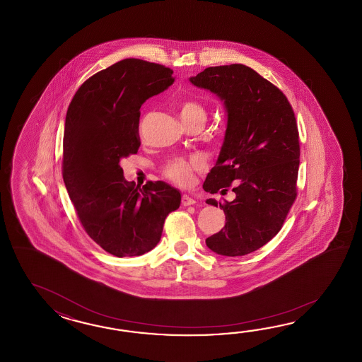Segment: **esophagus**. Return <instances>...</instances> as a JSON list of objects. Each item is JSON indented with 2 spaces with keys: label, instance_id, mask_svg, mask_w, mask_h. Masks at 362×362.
<instances>
[{
  "label": "esophagus",
  "instance_id": "34e87169",
  "mask_svg": "<svg viewBox=\"0 0 362 362\" xmlns=\"http://www.w3.org/2000/svg\"><path fill=\"white\" fill-rule=\"evenodd\" d=\"M181 202H182V206H185V207H187V206H192V204H195V203H197L195 199H192V197H189V195H186V194L182 195V199H181Z\"/></svg>",
  "mask_w": 362,
  "mask_h": 362
}]
</instances>
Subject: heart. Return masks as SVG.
<instances>
[{
  "label": "heart",
  "mask_w": 362,
  "mask_h": 362,
  "mask_svg": "<svg viewBox=\"0 0 362 362\" xmlns=\"http://www.w3.org/2000/svg\"><path fill=\"white\" fill-rule=\"evenodd\" d=\"M180 117L182 123H189L192 120H204L206 122V110L200 105L199 102L195 100H186L180 107ZM204 165L199 159H173L170 160L165 168L164 175L170 178V181L187 186L192 184L195 172L203 170Z\"/></svg>",
  "instance_id": "b5f03b06"
}]
</instances>
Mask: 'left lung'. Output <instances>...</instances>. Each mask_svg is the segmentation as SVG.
Segmentation results:
<instances>
[{
    "instance_id": "8db88e82",
    "label": "left lung",
    "mask_w": 362,
    "mask_h": 362,
    "mask_svg": "<svg viewBox=\"0 0 362 362\" xmlns=\"http://www.w3.org/2000/svg\"><path fill=\"white\" fill-rule=\"evenodd\" d=\"M190 83L223 102L226 131L207 192L234 184L235 199L220 203L223 229L206 239L223 256L251 254L281 230L296 198L299 132L293 107L277 86L245 64L208 67ZM207 204L217 207L212 198Z\"/></svg>"
}]
</instances>
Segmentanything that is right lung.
<instances>
[{
    "instance_id": "right-lung-1",
    "label": "right lung",
    "mask_w": 362,
    "mask_h": 362,
    "mask_svg": "<svg viewBox=\"0 0 362 362\" xmlns=\"http://www.w3.org/2000/svg\"><path fill=\"white\" fill-rule=\"evenodd\" d=\"M162 64L127 58L89 77L69 103L63 136V181L88 235L108 254L139 256L162 237L181 194L164 181L142 189L120 160L139 151V108L175 83Z\"/></svg>"
}]
</instances>
